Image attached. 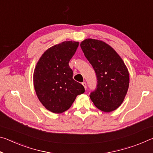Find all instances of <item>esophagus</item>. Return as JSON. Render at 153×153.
<instances>
[{
  "label": "esophagus",
  "instance_id": "1",
  "mask_svg": "<svg viewBox=\"0 0 153 153\" xmlns=\"http://www.w3.org/2000/svg\"><path fill=\"white\" fill-rule=\"evenodd\" d=\"M82 85H83V86H84V88L86 90V88H87V85H86V82H82Z\"/></svg>",
  "mask_w": 153,
  "mask_h": 153
}]
</instances>
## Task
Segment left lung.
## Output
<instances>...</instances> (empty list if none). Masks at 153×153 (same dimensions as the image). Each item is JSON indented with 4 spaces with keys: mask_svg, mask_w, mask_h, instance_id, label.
I'll return each instance as SVG.
<instances>
[{
    "mask_svg": "<svg viewBox=\"0 0 153 153\" xmlns=\"http://www.w3.org/2000/svg\"><path fill=\"white\" fill-rule=\"evenodd\" d=\"M80 46L97 75V88L90 94L92 101L104 112L115 111L123 102L128 92V68L117 52L103 41L88 38L82 41Z\"/></svg>",
    "mask_w": 153,
    "mask_h": 153,
    "instance_id": "8db88e82",
    "label": "left lung"
}]
</instances>
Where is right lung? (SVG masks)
Returning <instances> with one entry per match:
<instances>
[{"label": "right lung", "instance_id": "obj_1", "mask_svg": "<svg viewBox=\"0 0 153 153\" xmlns=\"http://www.w3.org/2000/svg\"><path fill=\"white\" fill-rule=\"evenodd\" d=\"M79 42L65 41L48 48L41 56L33 72V86L38 99L54 113L68 110L84 86L73 79L69 62Z\"/></svg>", "mask_w": 153, "mask_h": 153}]
</instances>
